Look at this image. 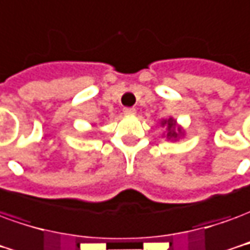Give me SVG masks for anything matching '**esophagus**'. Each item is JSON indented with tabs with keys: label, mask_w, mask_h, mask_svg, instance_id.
<instances>
[{
	"label": "esophagus",
	"mask_w": 250,
	"mask_h": 250,
	"mask_svg": "<svg viewBox=\"0 0 250 250\" xmlns=\"http://www.w3.org/2000/svg\"><path fill=\"white\" fill-rule=\"evenodd\" d=\"M124 114L125 116H134L136 114V109L134 107H125L124 109Z\"/></svg>",
	"instance_id": "esophagus-1"
}]
</instances>
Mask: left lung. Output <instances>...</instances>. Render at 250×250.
<instances>
[{
  "mask_svg": "<svg viewBox=\"0 0 250 250\" xmlns=\"http://www.w3.org/2000/svg\"><path fill=\"white\" fill-rule=\"evenodd\" d=\"M160 125L167 128V133H166L167 140L178 141L182 136H185V130H183V128H182L180 125H178L176 120H173L172 117H169L167 120H162Z\"/></svg>",
  "mask_w": 250,
  "mask_h": 250,
  "instance_id": "obj_1",
  "label": "left lung"
}]
</instances>
